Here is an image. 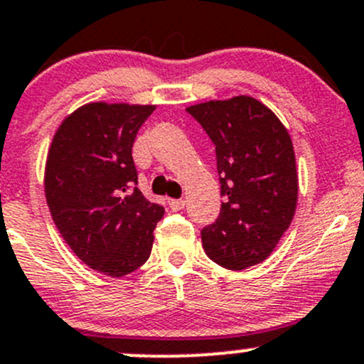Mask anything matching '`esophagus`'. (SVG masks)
I'll list each match as a JSON object with an SVG mask.
<instances>
[{"label": "esophagus", "instance_id": "esophagus-1", "mask_svg": "<svg viewBox=\"0 0 364 364\" xmlns=\"http://www.w3.org/2000/svg\"><path fill=\"white\" fill-rule=\"evenodd\" d=\"M169 208L172 211H181V209L185 208V200H183V198H171Z\"/></svg>", "mask_w": 364, "mask_h": 364}]
</instances>
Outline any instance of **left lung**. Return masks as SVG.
<instances>
[{"label":"left lung","instance_id":"left-lung-1","mask_svg":"<svg viewBox=\"0 0 364 364\" xmlns=\"http://www.w3.org/2000/svg\"><path fill=\"white\" fill-rule=\"evenodd\" d=\"M186 112L213 141L225 197L220 216L200 232L205 255L230 270L262 263L296 209L291 137L281 120L250 95L200 102Z\"/></svg>","mask_w":364,"mask_h":364}]
</instances>
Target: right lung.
<instances>
[{
  "label": "right lung",
  "mask_w": 364,
  "mask_h": 364,
  "mask_svg": "<svg viewBox=\"0 0 364 364\" xmlns=\"http://www.w3.org/2000/svg\"><path fill=\"white\" fill-rule=\"evenodd\" d=\"M155 106L90 102L57 129L45 195L60 235L90 269L122 277L150 258L164 208L137 188L132 144Z\"/></svg>",
  "instance_id": "right-lung-1"
}]
</instances>
